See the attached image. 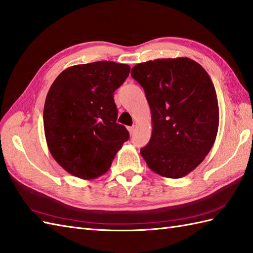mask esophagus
<instances>
[{"label":"esophagus","instance_id":"34e87169","mask_svg":"<svg viewBox=\"0 0 253 253\" xmlns=\"http://www.w3.org/2000/svg\"><path fill=\"white\" fill-rule=\"evenodd\" d=\"M128 131H129L130 135H133V132H135V126L128 127Z\"/></svg>","mask_w":253,"mask_h":253}]
</instances>
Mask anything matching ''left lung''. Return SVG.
Returning a JSON list of instances; mask_svg holds the SVG:
<instances>
[{
  "mask_svg": "<svg viewBox=\"0 0 253 253\" xmlns=\"http://www.w3.org/2000/svg\"><path fill=\"white\" fill-rule=\"evenodd\" d=\"M131 76L141 84L151 110L152 136L140 150L149 169L181 178L212 149L218 130L215 88L191 58H159L137 64Z\"/></svg>",
  "mask_w": 253,
  "mask_h": 253,
  "instance_id": "left-lung-1",
  "label": "left lung"
}]
</instances>
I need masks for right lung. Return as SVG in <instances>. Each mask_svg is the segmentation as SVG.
I'll use <instances>...</instances> for the list:
<instances>
[{"instance_id":"1","label":"right lung","mask_w":253,"mask_h":253,"mask_svg":"<svg viewBox=\"0 0 253 253\" xmlns=\"http://www.w3.org/2000/svg\"><path fill=\"white\" fill-rule=\"evenodd\" d=\"M129 72L127 64L101 61L68 67L52 84L43 110L46 144L73 176L89 180L105 174L129 138L116 123L113 96Z\"/></svg>"}]
</instances>
